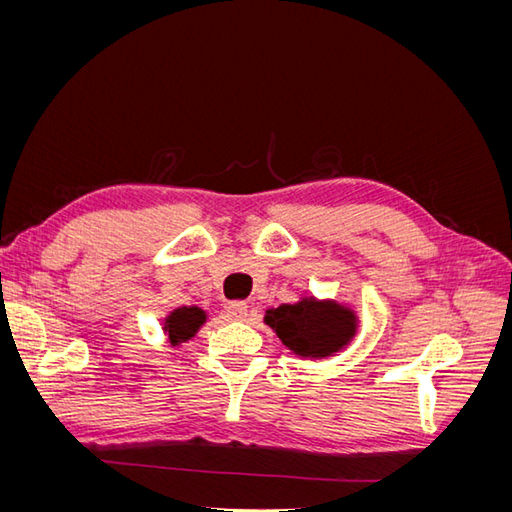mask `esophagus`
Instances as JSON below:
<instances>
[{"label":"esophagus","instance_id":"obj_1","mask_svg":"<svg viewBox=\"0 0 512 512\" xmlns=\"http://www.w3.org/2000/svg\"><path fill=\"white\" fill-rule=\"evenodd\" d=\"M226 316L230 320H245L247 316V303L243 301H232L226 305Z\"/></svg>","mask_w":512,"mask_h":512}]
</instances>
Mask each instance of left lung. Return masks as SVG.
<instances>
[{
	"mask_svg": "<svg viewBox=\"0 0 512 512\" xmlns=\"http://www.w3.org/2000/svg\"><path fill=\"white\" fill-rule=\"evenodd\" d=\"M265 324L301 359H327L344 350L359 331V318L352 307L316 297L267 309Z\"/></svg>",
	"mask_w": 512,
	"mask_h": 512,
	"instance_id": "8db88e82",
	"label": "left lung"
}]
</instances>
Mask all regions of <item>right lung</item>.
<instances>
[{
  "mask_svg": "<svg viewBox=\"0 0 512 512\" xmlns=\"http://www.w3.org/2000/svg\"><path fill=\"white\" fill-rule=\"evenodd\" d=\"M207 322V312L196 305L177 307L164 318V333L168 337L170 346H181L200 331V327Z\"/></svg>",
  "mask_w": 512,
  "mask_h": 512,
  "instance_id": "1",
  "label": "right lung"
}]
</instances>
